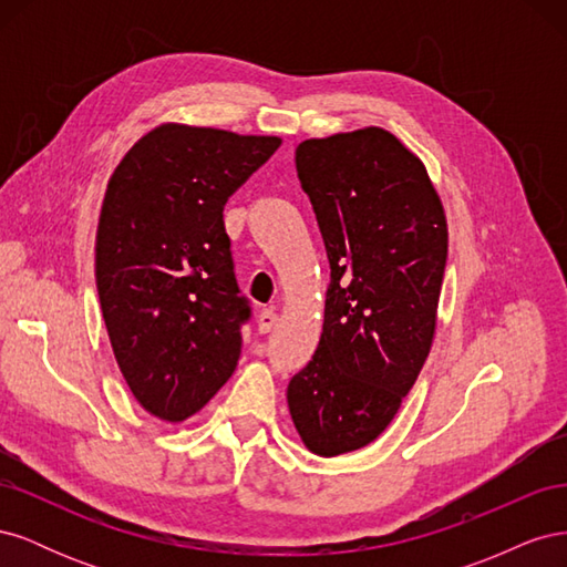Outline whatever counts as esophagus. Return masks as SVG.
Returning <instances> with one entry per match:
<instances>
[{
  "label": "esophagus",
  "instance_id": "1",
  "mask_svg": "<svg viewBox=\"0 0 567 567\" xmlns=\"http://www.w3.org/2000/svg\"><path fill=\"white\" fill-rule=\"evenodd\" d=\"M279 321V315L274 310H262L260 315H257V329H260V333H269L274 326H277Z\"/></svg>",
  "mask_w": 567,
  "mask_h": 567
}]
</instances>
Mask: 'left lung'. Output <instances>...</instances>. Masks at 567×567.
<instances>
[{
  "instance_id": "obj_1",
  "label": "left lung",
  "mask_w": 567,
  "mask_h": 567,
  "mask_svg": "<svg viewBox=\"0 0 567 567\" xmlns=\"http://www.w3.org/2000/svg\"><path fill=\"white\" fill-rule=\"evenodd\" d=\"M331 262L317 354L288 385L307 450L338 456L379 437L414 388L437 329L447 215L423 161L383 127L296 151Z\"/></svg>"
}]
</instances>
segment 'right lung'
<instances>
[{"label": "right lung", "mask_w": 567, "mask_h": 567, "mask_svg": "<svg viewBox=\"0 0 567 567\" xmlns=\"http://www.w3.org/2000/svg\"><path fill=\"white\" fill-rule=\"evenodd\" d=\"M279 146L281 136L163 123L113 169L96 288L120 373L151 416L182 423L231 379L250 310L221 210Z\"/></svg>", "instance_id": "right-lung-1"}]
</instances>
